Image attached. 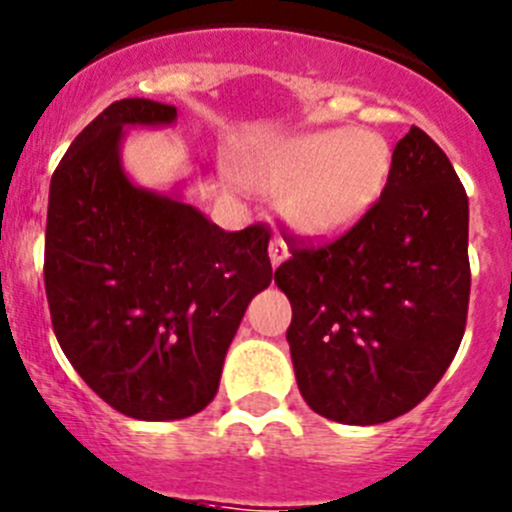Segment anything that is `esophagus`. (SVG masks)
I'll list each match as a JSON object with an SVG mask.
<instances>
[{"mask_svg":"<svg viewBox=\"0 0 512 512\" xmlns=\"http://www.w3.org/2000/svg\"><path fill=\"white\" fill-rule=\"evenodd\" d=\"M287 256H289L287 243L281 241L279 236L271 238V243H269V259H271V266H279L281 261H287Z\"/></svg>","mask_w":512,"mask_h":512,"instance_id":"1","label":"esophagus"}]
</instances>
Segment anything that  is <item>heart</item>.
<instances>
[{"mask_svg":"<svg viewBox=\"0 0 512 512\" xmlns=\"http://www.w3.org/2000/svg\"><path fill=\"white\" fill-rule=\"evenodd\" d=\"M391 149L375 131L325 129L243 159L251 185L284 192L281 213L307 236H337L381 198Z\"/></svg>","mask_w":512,"mask_h":512,"instance_id":"1","label":"heart"}]
</instances>
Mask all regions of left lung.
Listing matches in <instances>:
<instances>
[{
  "mask_svg": "<svg viewBox=\"0 0 512 512\" xmlns=\"http://www.w3.org/2000/svg\"><path fill=\"white\" fill-rule=\"evenodd\" d=\"M470 205L452 162L411 126L368 213L330 241L289 236L274 281L292 302L297 386L314 414L383 424L424 401L470 307Z\"/></svg>",
  "mask_w": 512,
  "mask_h": 512,
  "instance_id": "1",
  "label": "left lung"
}]
</instances>
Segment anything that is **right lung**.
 <instances>
[{
    "label": "right lung",
    "instance_id": "obj_1",
    "mask_svg": "<svg viewBox=\"0 0 512 512\" xmlns=\"http://www.w3.org/2000/svg\"><path fill=\"white\" fill-rule=\"evenodd\" d=\"M175 119V106L149 98L111 103L55 167L45 228V292L65 358L111 409L144 421L213 401L243 312L271 284L269 225L228 233L126 180L124 126Z\"/></svg>",
    "mask_w": 512,
    "mask_h": 512
}]
</instances>
